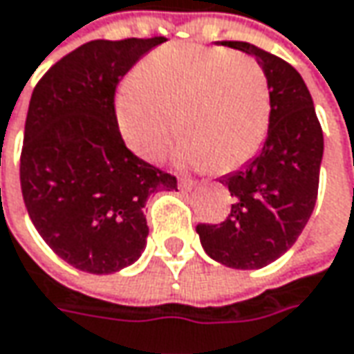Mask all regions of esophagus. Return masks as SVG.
<instances>
[{"instance_id": "34e87169", "label": "esophagus", "mask_w": 354, "mask_h": 354, "mask_svg": "<svg viewBox=\"0 0 354 354\" xmlns=\"http://www.w3.org/2000/svg\"><path fill=\"white\" fill-rule=\"evenodd\" d=\"M179 187H181L183 191H191V189L197 187V181H193V179H181V181H179Z\"/></svg>"}]
</instances>
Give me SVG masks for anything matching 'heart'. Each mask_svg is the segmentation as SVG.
Listing matches in <instances>:
<instances>
[{"label": "heart", "instance_id": "1", "mask_svg": "<svg viewBox=\"0 0 354 354\" xmlns=\"http://www.w3.org/2000/svg\"><path fill=\"white\" fill-rule=\"evenodd\" d=\"M117 125L127 147L145 161L167 155L175 119L183 133L175 161L185 167L231 171L261 147L271 99L265 71L223 47L173 44L139 63L121 87Z\"/></svg>", "mask_w": 354, "mask_h": 354}]
</instances>
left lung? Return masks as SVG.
<instances>
[{"label": "left lung", "instance_id": "8db88e82", "mask_svg": "<svg viewBox=\"0 0 354 354\" xmlns=\"http://www.w3.org/2000/svg\"><path fill=\"white\" fill-rule=\"evenodd\" d=\"M263 67L271 113L263 147L219 183L229 189L231 215L221 225H197L205 253L231 269H261L285 255L317 203L323 131L309 89L281 57L245 41H217Z\"/></svg>", "mask_w": 354, "mask_h": 354}]
</instances>
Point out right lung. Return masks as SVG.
Returning a JSON list of instances; mask_svg holds the SVG:
<instances>
[{
	"label": "right lung",
	"instance_id": "1",
	"mask_svg": "<svg viewBox=\"0 0 354 354\" xmlns=\"http://www.w3.org/2000/svg\"><path fill=\"white\" fill-rule=\"evenodd\" d=\"M165 37L95 39L55 63L35 85L21 151V193L37 233L71 267L117 273L145 251V203L177 179L125 147L117 81Z\"/></svg>",
	"mask_w": 354,
	"mask_h": 354
}]
</instances>
